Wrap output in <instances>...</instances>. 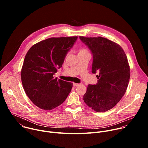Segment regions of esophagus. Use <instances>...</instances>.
<instances>
[{"label":"esophagus","mask_w":148,"mask_h":148,"mask_svg":"<svg viewBox=\"0 0 148 148\" xmlns=\"http://www.w3.org/2000/svg\"><path fill=\"white\" fill-rule=\"evenodd\" d=\"M80 84H78V83H73V86H74V87H77V86H79Z\"/></svg>","instance_id":"obj_1"}]
</instances>
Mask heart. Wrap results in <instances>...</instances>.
Returning <instances> with one entry per match:
<instances>
[{
    "instance_id": "b5f03b06",
    "label": "heart",
    "mask_w": 148,
    "mask_h": 148,
    "mask_svg": "<svg viewBox=\"0 0 148 148\" xmlns=\"http://www.w3.org/2000/svg\"><path fill=\"white\" fill-rule=\"evenodd\" d=\"M86 52H88L87 50L86 49H81L79 51V53H86Z\"/></svg>"
}]
</instances>
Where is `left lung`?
<instances>
[{"mask_svg": "<svg viewBox=\"0 0 148 148\" xmlns=\"http://www.w3.org/2000/svg\"><path fill=\"white\" fill-rule=\"evenodd\" d=\"M79 38L92 53V73H98L97 84L88 86L84 101L96 112L107 111L118 103L127 89L130 78L127 57L119 45L106 38Z\"/></svg>", "mask_w": 148, "mask_h": 148, "instance_id": "1", "label": "left lung"}]
</instances>
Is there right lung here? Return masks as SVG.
<instances>
[{"label":"right lung","instance_id":"add662e5","mask_svg":"<svg viewBox=\"0 0 148 148\" xmlns=\"http://www.w3.org/2000/svg\"><path fill=\"white\" fill-rule=\"evenodd\" d=\"M77 36L51 37L34 45L27 51L21 70L24 90L38 108L51 110L64 102L72 82L53 75L61 67Z\"/></svg>","mask_w":148,"mask_h":148}]
</instances>
